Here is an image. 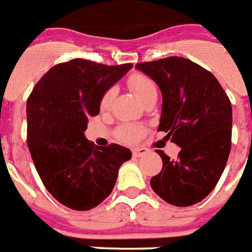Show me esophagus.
I'll return each mask as SVG.
<instances>
[{"label":"esophagus","mask_w":252,"mask_h":252,"mask_svg":"<svg viewBox=\"0 0 252 252\" xmlns=\"http://www.w3.org/2000/svg\"><path fill=\"white\" fill-rule=\"evenodd\" d=\"M148 155V151L145 148H135L132 149V156L135 158H139V157H143V156Z\"/></svg>","instance_id":"esophagus-1"}]
</instances>
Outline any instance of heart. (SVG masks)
Listing matches in <instances>:
<instances>
[{"mask_svg": "<svg viewBox=\"0 0 252 252\" xmlns=\"http://www.w3.org/2000/svg\"><path fill=\"white\" fill-rule=\"evenodd\" d=\"M128 85L134 90V93L136 94V96L140 99L141 101L144 100L145 97L149 96L151 94L157 93V87L153 81L147 76H143V74H134L128 80ZM114 94L116 90L113 87L112 89H108L105 93L103 94V96L100 99V108L101 109H107L109 108V105L112 104L113 100ZM143 132V127L139 126V125H131L126 124L122 125L121 127L117 130V136L120 140L122 141H134L139 138Z\"/></svg>", "mask_w": 252, "mask_h": 252, "instance_id": "obj_1", "label": "heart"}]
</instances>
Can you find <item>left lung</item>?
Masks as SVG:
<instances>
[{
	"label": "left lung",
	"instance_id": "obj_1",
	"mask_svg": "<svg viewBox=\"0 0 252 252\" xmlns=\"http://www.w3.org/2000/svg\"><path fill=\"white\" fill-rule=\"evenodd\" d=\"M135 68L162 94L158 131L180 147L178 158L162 151V170L151 187L170 205L201 202L215 188L232 144V104L214 74L189 59L170 56Z\"/></svg>",
	"mask_w": 252,
	"mask_h": 252
}]
</instances>
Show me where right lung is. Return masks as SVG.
I'll return each instance as SVG.
<instances>
[{"mask_svg": "<svg viewBox=\"0 0 252 252\" xmlns=\"http://www.w3.org/2000/svg\"><path fill=\"white\" fill-rule=\"evenodd\" d=\"M131 68L73 59L53 66L29 95L27 143L33 163L50 194L69 209L86 211L103 202L131 158L128 148L94 147L85 136L103 94Z\"/></svg>", "mask_w": 252, "mask_h": 252, "instance_id": "right-lung-1", "label": "right lung"}]
</instances>
